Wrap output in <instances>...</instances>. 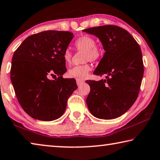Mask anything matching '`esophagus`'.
<instances>
[{"mask_svg":"<svg viewBox=\"0 0 160 160\" xmlns=\"http://www.w3.org/2000/svg\"><path fill=\"white\" fill-rule=\"evenodd\" d=\"M76 82H77V86H80V85L82 84V83H83V81H82V80H78V79H77V81H76Z\"/></svg>","mask_w":160,"mask_h":160,"instance_id":"34e87169","label":"esophagus"}]
</instances>
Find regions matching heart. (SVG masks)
I'll return each instance as SVG.
<instances>
[{
    "mask_svg": "<svg viewBox=\"0 0 160 160\" xmlns=\"http://www.w3.org/2000/svg\"><path fill=\"white\" fill-rule=\"evenodd\" d=\"M75 48L78 50H83L86 53L83 56L84 61H96L100 58V52L96 47V41L90 36L84 35L77 38L74 43ZM72 54L69 48L64 50L63 59L66 64L71 62ZM91 70V66L88 64H83L75 66L69 69L67 76L70 78L78 80H83L88 77Z\"/></svg>",
    "mask_w": 160,
    "mask_h": 160,
    "instance_id": "b5f03b06",
    "label": "heart"
}]
</instances>
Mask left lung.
<instances>
[{
  "mask_svg": "<svg viewBox=\"0 0 160 160\" xmlns=\"http://www.w3.org/2000/svg\"><path fill=\"white\" fill-rule=\"evenodd\" d=\"M83 32L98 38L105 52L93 74L107 79L86 81L91 91L86 104L99 119L122 116L138 98L144 67L141 48L127 30L115 25L91 27Z\"/></svg>",
  "mask_w": 160,
  "mask_h": 160,
  "instance_id": "obj_1",
  "label": "left lung"
}]
</instances>
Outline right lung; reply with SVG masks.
Instances as JSON below:
<instances>
[{
  "mask_svg": "<svg viewBox=\"0 0 160 160\" xmlns=\"http://www.w3.org/2000/svg\"><path fill=\"white\" fill-rule=\"evenodd\" d=\"M73 33L44 31L31 35L14 52L10 78L19 105L35 119L52 121L62 115L67 100L77 85L74 78H64L63 59ZM58 78L50 80V75Z\"/></svg>",
  "mask_w": 160,
  "mask_h": 160,
  "instance_id": "obj_1",
  "label": "right lung"
}]
</instances>
